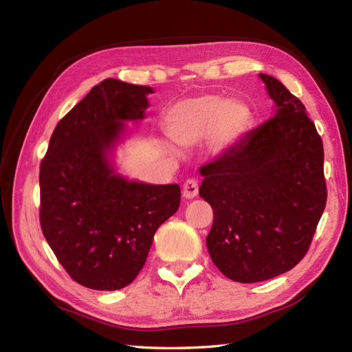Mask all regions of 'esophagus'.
I'll use <instances>...</instances> for the list:
<instances>
[{
	"instance_id": "esophagus-1",
	"label": "esophagus",
	"mask_w": 352,
	"mask_h": 352,
	"mask_svg": "<svg viewBox=\"0 0 352 352\" xmlns=\"http://www.w3.org/2000/svg\"><path fill=\"white\" fill-rule=\"evenodd\" d=\"M198 189L199 186L195 178H189V180H186L183 184V197L186 199H193L198 195Z\"/></svg>"
}]
</instances>
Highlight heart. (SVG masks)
<instances>
[{
  "label": "heart",
  "instance_id": "b5f03b06",
  "mask_svg": "<svg viewBox=\"0 0 352 352\" xmlns=\"http://www.w3.org/2000/svg\"><path fill=\"white\" fill-rule=\"evenodd\" d=\"M251 113L237 101L214 95H198L172 106L164 116V130L178 146L190 148L210 136L212 148L222 151L241 138Z\"/></svg>",
  "mask_w": 352,
  "mask_h": 352
}]
</instances>
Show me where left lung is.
<instances>
[{"label":"left lung","instance_id":"1","mask_svg":"<svg viewBox=\"0 0 352 352\" xmlns=\"http://www.w3.org/2000/svg\"><path fill=\"white\" fill-rule=\"evenodd\" d=\"M275 115L204 164L199 197L213 208L207 248L230 280L257 283L307 254L327 204L324 146L304 104L260 74Z\"/></svg>","mask_w":352,"mask_h":352}]
</instances>
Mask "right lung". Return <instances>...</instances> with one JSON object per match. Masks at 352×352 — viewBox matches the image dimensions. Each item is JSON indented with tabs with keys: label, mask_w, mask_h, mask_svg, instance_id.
Segmentation results:
<instances>
[{
	"label": "right lung",
	"mask_w": 352,
	"mask_h": 352,
	"mask_svg": "<svg viewBox=\"0 0 352 352\" xmlns=\"http://www.w3.org/2000/svg\"><path fill=\"white\" fill-rule=\"evenodd\" d=\"M148 94L151 87L101 81L58 121L41 162L42 233L71 278L89 289L129 286L157 228L180 206L178 184L126 182L109 166L122 121L144 118Z\"/></svg>",
	"instance_id": "add662e5"
}]
</instances>
